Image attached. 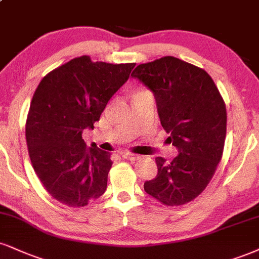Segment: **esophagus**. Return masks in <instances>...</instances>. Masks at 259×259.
Here are the masks:
<instances>
[{
  "label": "esophagus",
  "instance_id": "esophagus-1",
  "mask_svg": "<svg viewBox=\"0 0 259 259\" xmlns=\"http://www.w3.org/2000/svg\"><path fill=\"white\" fill-rule=\"evenodd\" d=\"M121 157L124 158V159H127V160H138L139 159V155L138 154H133V153H129V152H124V153H121Z\"/></svg>",
  "mask_w": 259,
  "mask_h": 259
}]
</instances>
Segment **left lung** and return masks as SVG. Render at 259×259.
Returning <instances> with one entry per match:
<instances>
[{
    "mask_svg": "<svg viewBox=\"0 0 259 259\" xmlns=\"http://www.w3.org/2000/svg\"><path fill=\"white\" fill-rule=\"evenodd\" d=\"M132 76L153 92L161 126L180 153L171 161L155 158L158 174L143 188L166 206L185 205L206 188L222 159L224 100L206 71L175 57L140 64Z\"/></svg>",
    "mask_w": 259,
    "mask_h": 259,
    "instance_id": "left-lung-1",
    "label": "left lung"
}]
</instances>
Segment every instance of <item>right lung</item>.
Instances as JSON below:
<instances>
[{
    "label": "right lung",
    "instance_id": "1",
    "mask_svg": "<svg viewBox=\"0 0 259 259\" xmlns=\"http://www.w3.org/2000/svg\"><path fill=\"white\" fill-rule=\"evenodd\" d=\"M136 64L74 58L46 74L31 100L25 136L37 177L52 198L83 207L107 188L111 154L87 148L84 129H93Z\"/></svg>",
    "mask_w": 259,
    "mask_h": 259
}]
</instances>
